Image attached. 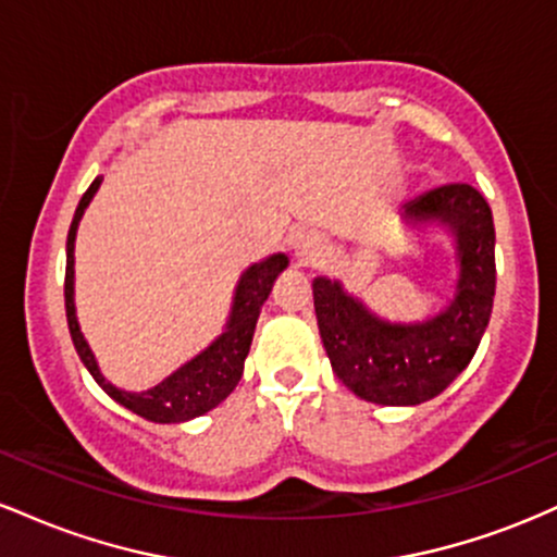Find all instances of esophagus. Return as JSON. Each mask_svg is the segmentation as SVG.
<instances>
[{"instance_id":"obj_1","label":"esophagus","mask_w":557,"mask_h":557,"mask_svg":"<svg viewBox=\"0 0 557 557\" xmlns=\"http://www.w3.org/2000/svg\"><path fill=\"white\" fill-rule=\"evenodd\" d=\"M296 257L300 259V264H306V267L319 264V261L324 259L322 238H319V235H314V233L300 235V238L296 240Z\"/></svg>"}]
</instances>
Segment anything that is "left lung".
I'll return each instance as SVG.
<instances>
[{
    "label": "left lung",
    "instance_id": "obj_1",
    "mask_svg": "<svg viewBox=\"0 0 557 557\" xmlns=\"http://www.w3.org/2000/svg\"><path fill=\"white\" fill-rule=\"evenodd\" d=\"M406 216L445 222L458 238V296L443 314L421 324H387L337 283L317 277L311 285L332 372L359 398L382 406H417L443 393L474 359L495 298V225L474 185H440L413 198Z\"/></svg>",
    "mask_w": 557,
    "mask_h": 557
}]
</instances>
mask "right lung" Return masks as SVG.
<instances>
[{"label":"right lung","instance_id":"add662e5","mask_svg":"<svg viewBox=\"0 0 557 557\" xmlns=\"http://www.w3.org/2000/svg\"><path fill=\"white\" fill-rule=\"evenodd\" d=\"M101 177L88 185V190L83 194L78 209H75L73 225L67 233V267H65V311H67V327L70 337H73L75 350H78L81 361L86 363V369L91 376L99 382V387L104 389L110 398H114L120 406L131 408L138 417L159 421V424H175V421H185L201 417V413L212 411L214 406H220L222 400L233 393L235 385L243 376V363H246L248 350H251L253 330H257V319L264 300L270 298L274 280L277 274L287 267V257L277 253L270 257L261 264H253L251 270L240 277L238 290H235V306L233 317H230L227 332L220 337L214 345H209L201 356H196L194 361L185 363L183 369H177L175 374L168 376L164 382H159L157 387L146 389V393H125L117 389L104 380L96 367V359L88 348V343L83 341L78 319H75V304H73V243H75V230L83 216V209L88 207L91 196L99 188Z\"/></svg>","mask_w":557,"mask_h":557}]
</instances>
